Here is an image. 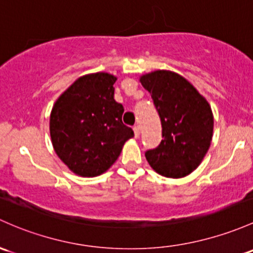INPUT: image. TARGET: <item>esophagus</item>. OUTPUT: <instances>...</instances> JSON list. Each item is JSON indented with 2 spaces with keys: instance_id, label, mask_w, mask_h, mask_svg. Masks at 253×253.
I'll return each mask as SVG.
<instances>
[{
  "instance_id": "obj_1",
  "label": "esophagus",
  "mask_w": 253,
  "mask_h": 253,
  "mask_svg": "<svg viewBox=\"0 0 253 253\" xmlns=\"http://www.w3.org/2000/svg\"><path fill=\"white\" fill-rule=\"evenodd\" d=\"M133 131H134L135 137H138V135H139V127H138L137 125H135V126H133Z\"/></svg>"
}]
</instances>
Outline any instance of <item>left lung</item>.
Here are the masks:
<instances>
[{"label":"left lung","mask_w":253,"mask_h":253,"mask_svg":"<svg viewBox=\"0 0 253 253\" xmlns=\"http://www.w3.org/2000/svg\"><path fill=\"white\" fill-rule=\"evenodd\" d=\"M140 84L150 93L162 127L160 144L145 151L149 165L169 178L191 173L211 144L213 115L209 103L190 82L172 71L147 74Z\"/></svg>","instance_id":"left-lung-1"}]
</instances>
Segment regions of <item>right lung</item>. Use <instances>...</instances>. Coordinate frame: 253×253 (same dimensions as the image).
Here are the masks:
<instances>
[{"label": "right lung", "mask_w": 253, "mask_h": 253, "mask_svg": "<svg viewBox=\"0 0 253 253\" xmlns=\"http://www.w3.org/2000/svg\"><path fill=\"white\" fill-rule=\"evenodd\" d=\"M115 82V76L106 73L82 76L58 98L50 113L53 148L82 177L104 173L134 135L122 122L124 106L114 99Z\"/></svg>", "instance_id": "add662e5"}]
</instances>
